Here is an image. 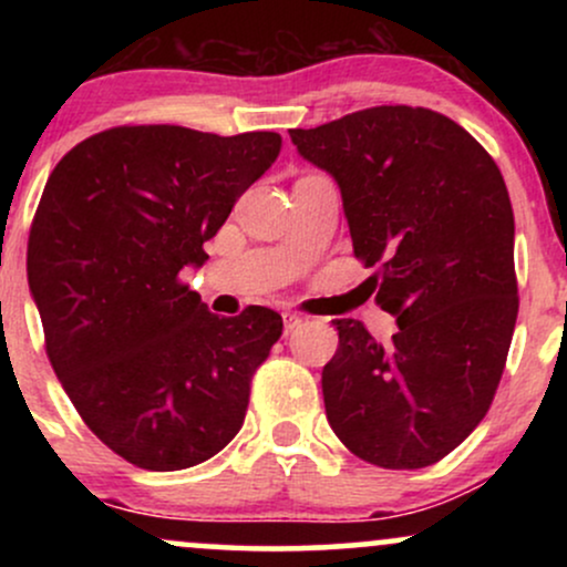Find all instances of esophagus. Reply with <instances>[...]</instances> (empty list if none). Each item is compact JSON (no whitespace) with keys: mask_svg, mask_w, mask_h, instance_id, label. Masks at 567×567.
Listing matches in <instances>:
<instances>
[{"mask_svg":"<svg viewBox=\"0 0 567 567\" xmlns=\"http://www.w3.org/2000/svg\"><path fill=\"white\" fill-rule=\"evenodd\" d=\"M282 322H285V333H292V330H296L303 320L298 315H282Z\"/></svg>","mask_w":567,"mask_h":567,"instance_id":"esophagus-1","label":"esophagus"}]
</instances>
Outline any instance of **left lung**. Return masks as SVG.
<instances>
[{"label":"left lung","instance_id":"left-lung-1","mask_svg":"<svg viewBox=\"0 0 567 567\" xmlns=\"http://www.w3.org/2000/svg\"><path fill=\"white\" fill-rule=\"evenodd\" d=\"M341 186L351 247L400 330L379 343L336 320L324 413L368 464L421 470L485 419L517 322L514 213L491 154L445 114L373 106L290 130Z\"/></svg>","mask_w":567,"mask_h":567}]
</instances>
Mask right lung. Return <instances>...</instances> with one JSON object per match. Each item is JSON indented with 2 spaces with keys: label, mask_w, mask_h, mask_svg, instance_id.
<instances>
[{
  "label": "right lung",
  "mask_w": 567,
  "mask_h": 567,
  "mask_svg": "<svg viewBox=\"0 0 567 567\" xmlns=\"http://www.w3.org/2000/svg\"><path fill=\"white\" fill-rule=\"evenodd\" d=\"M279 148L277 133L122 125L50 173L25 261L44 351L90 432L141 470L197 466L243 429L282 317L210 315L181 271Z\"/></svg>",
  "instance_id": "add662e5"
}]
</instances>
